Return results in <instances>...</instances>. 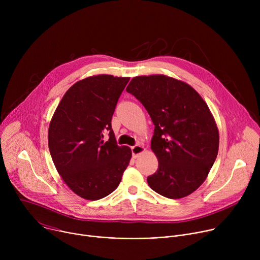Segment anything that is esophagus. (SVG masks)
<instances>
[{"label": "esophagus", "instance_id": "1", "mask_svg": "<svg viewBox=\"0 0 260 260\" xmlns=\"http://www.w3.org/2000/svg\"><path fill=\"white\" fill-rule=\"evenodd\" d=\"M145 151V148L144 146H141V145H135L132 147V153H133V156L136 158L138 157V155H140L141 153H143Z\"/></svg>", "mask_w": 260, "mask_h": 260}]
</instances>
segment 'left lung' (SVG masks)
I'll list each match as a JSON object with an SVG mask.
<instances>
[{
	"label": "left lung",
	"instance_id": "8db88e82",
	"mask_svg": "<svg viewBox=\"0 0 260 260\" xmlns=\"http://www.w3.org/2000/svg\"><path fill=\"white\" fill-rule=\"evenodd\" d=\"M126 91L155 125L151 149L158 169L147 178L148 185L168 199L191 194L218 154L219 132L208 105L189 84L166 75L134 77Z\"/></svg>",
	"mask_w": 260,
	"mask_h": 260
}]
</instances>
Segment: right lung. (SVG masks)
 <instances>
[{"mask_svg":"<svg viewBox=\"0 0 260 260\" xmlns=\"http://www.w3.org/2000/svg\"><path fill=\"white\" fill-rule=\"evenodd\" d=\"M128 81L106 74L82 79L67 90L51 118L48 146L55 169L68 187L87 201L113 192L132 158L131 148L117 145L111 126Z\"/></svg>","mask_w":260,"mask_h":260,"instance_id":"obj_1","label":"right lung"}]
</instances>
